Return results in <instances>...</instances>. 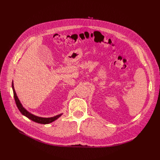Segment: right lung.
Wrapping results in <instances>:
<instances>
[{
	"mask_svg": "<svg viewBox=\"0 0 160 160\" xmlns=\"http://www.w3.org/2000/svg\"><path fill=\"white\" fill-rule=\"evenodd\" d=\"M12 89H13V96H14V98H15V101L16 103L17 106H18L19 110L20 111V112L24 115L25 117H27V118H28L29 119L34 121L38 123H40V124H49L50 122H52L53 121H54L55 120H56L57 119H58L59 117H61L62 113L59 114L58 115H56L54 117H48V118H45V117H38L36 115H33L32 113H30V112H28L26 109H25L22 105L21 104V103L20 102V100H19L18 96H17V94L15 93V91L13 87V83L12 82Z\"/></svg>",
	"mask_w": 160,
	"mask_h": 160,
	"instance_id": "obj_1",
	"label": "right lung"
}]
</instances>
